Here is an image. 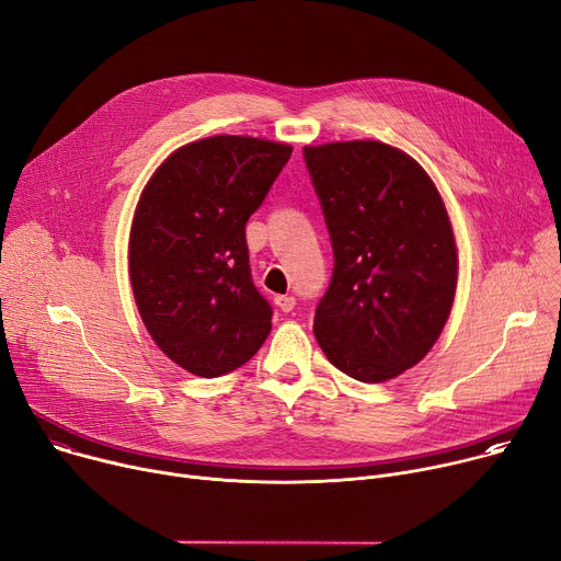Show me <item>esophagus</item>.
Returning a JSON list of instances; mask_svg holds the SVG:
<instances>
[{
    "label": "esophagus",
    "instance_id": "obj_1",
    "mask_svg": "<svg viewBox=\"0 0 561 561\" xmlns=\"http://www.w3.org/2000/svg\"><path fill=\"white\" fill-rule=\"evenodd\" d=\"M275 304H277V307H279L284 313H288V311L295 309V297H293V295H277V297H275Z\"/></svg>",
    "mask_w": 561,
    "mask_h": 561
}]
</instances>
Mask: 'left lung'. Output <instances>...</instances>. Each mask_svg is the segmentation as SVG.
Here are the masks:
<instances>
[{"mask_svg": "<svg viewBox=\"0 0 561 561\" xmlns=\"http://www.w3.org/2000/svg\"><path fill=\"white\" fill-rule=\"evenodd\" d=\"M333 243L313 331L333 367L385 382L419 365L451 313L458 250L423 165L380 140L304 147Z\"/></svg>", "mask_w": 561, "mask_h": 561, "instance_id": "1", "label": "left lung"}]
</instances>
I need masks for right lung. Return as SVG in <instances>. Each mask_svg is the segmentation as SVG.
Here are the masks:
<instances>
[{"instance_id": "right-lung-1", "label": "right lung", "mask_w": 561, "mask_h": 561, "mask_svg": "<svg viewBox=\"0 0 561 561\" xmlns=\"http://www.w3.org/2000/svg\"><path fill=\"white\" fill-rule=\"evenodd\" d=\"M290 151L268 138L208 136L174 149L140 192L127 252L136 307L157 346L194 376L234 371L271 333L245 221Z\"/></svg>"}]
</instances>
